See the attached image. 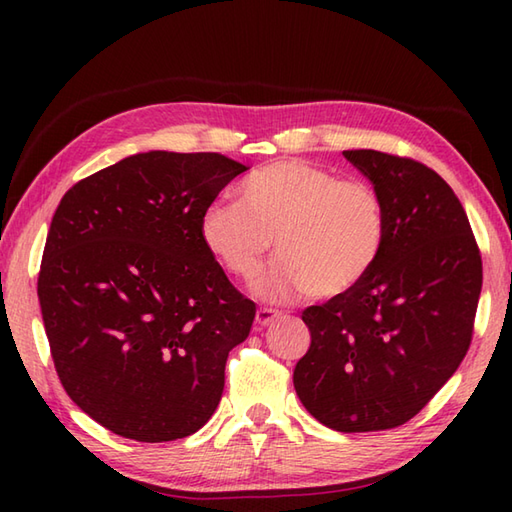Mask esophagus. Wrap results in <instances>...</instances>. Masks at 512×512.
<instances>
[{
	"mask_svg": "<svg viewBox=\"0 0 512 512\" xmlns=\"http://www.w3.org/2000/svg\"><path fill=\"white\" fill-rule=\"evenodd\" d=\"M279 317H281V312L275 310V308H259L257 314H255V321L262 325V328H266V325H270Z\"/></svg>",
	"mask_w": 512,
	"mask_h": 512,
	"instance_id": "34e87169",
	"label": "esophagus"
}]
</instances>
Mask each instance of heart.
I'll list each match as a JSON object with an SVG mask.
<instances>
[{
  "label": "heart",
  "instance_id": "1",
  "mask_svg": "<svg viewBox=\"0 0 512 512\" xmlns=\"http://www.w3.org/2000/svg\"><path fill=\"white\" fill-rule=\"evenodd\" d=\"M239 202L215 200L200 220L206 250L233 277L250 281L275 246L279 257L257 279L268 301L312 290L332 299L372 273L385 244V204L365 180L339 178L308 160H275L239 182Z\"/></svg>",
  "mask_w": 512,
  "mask_h": 512
}]
</instances>
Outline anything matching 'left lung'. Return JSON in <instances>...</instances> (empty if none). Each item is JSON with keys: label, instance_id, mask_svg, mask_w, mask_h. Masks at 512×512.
Wrapping results in <instances>:
<instances>
[{"label": "left lung", "instance_id": "obj_1", "mask_svg": "<svg viewBox=\"0 0 512 512\" xmlns=\"http://www.w3.org/2000/svg\"><path fill=\"white\" fill-rule=\"evenodd\" d=\"M385 204V244L361 284L303 310L310 347L292 374L325 427L394 429L411 420L469 352L482 255L458 195L418 160L343 151Z\"/></svg>", "mask_w": 512, "mask_h": 512}]
</instances>
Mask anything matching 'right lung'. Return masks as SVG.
<instances>
[{
	"instance_id": "add662e5",
	"label": "right lung",
	"mask_w": 512,
	"mask_h": 512,
	"mask_svg": "<svg viewBox=\"0 0 512 512\" xmlns=\"http://www.w3.org/2000/svg\"><path fill=\"white\" fill-rule=\"evenodd\" d=\"M244 171L211 151H147L76 182L54 211L37 281L54 369L116 436L187 438L220 405L255 303L202 244L200 220Z\"/></svg>"
}]
</instances>
